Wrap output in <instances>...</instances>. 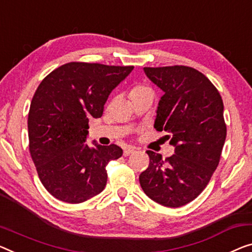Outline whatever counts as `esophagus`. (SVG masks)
Segmentation results:
<instances>
[{
  "label": "esophagus",
  "mask_w": 252,
  "mask_h": 252,
  "mask_svg": "<svg viewBox=\"0 0 252 252\" xmlns=\"http://www.w3.org/2000/svg\"><path fill=\"white\" fill-rule=\"evenodd\" d=\"M134 152H136V149H134L133 147L126 148L125 152H123V156H129V155H131V154H133Z\"/></svg>",
  "instance_id": "obj_1"
}]
</instances>
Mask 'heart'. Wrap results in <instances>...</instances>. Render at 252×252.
<instances>
[{"mask_svg":"<svg viewBox=\"0 0 252 252\" xmlns=\"http://www.w3.org/2000/svg\"><path fill=\"white\" fill-rule=\"evenodd\" d=\"M129 95H130L131 99H134V98H138V97L146 96V95L153 96L154 92H153V89L149 87V86L138 84V85H134L133 87L130 89Z\"/></svg>","mask_w":252,"mask_h":252,"instance_id":"b5f03b06","label":"heart"}]
</instances>
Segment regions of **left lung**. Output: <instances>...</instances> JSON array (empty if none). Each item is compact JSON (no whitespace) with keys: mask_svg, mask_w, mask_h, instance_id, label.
<instances>
[{"mask_svg":"<svg viewBox=\"0 0 252 252\" xmlns=\"http://www.w3.org/2000/svg\"><path fill=\"white\" fill-rule=\"evenodd\" d=\"M164 95L154 127L170 134L175 150L164 160L147 150L149 166L139 176L144 192L157 204L176 208L192 201L208 185L226 138L224 105L219 90L193 67H144Z\"/></svg>","mask_w":252,"mask_h":252,"instance_id":"left-lung-1","label":"left lung"}]
</instances>
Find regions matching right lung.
<instances>
[{"mask_svg": "<svg viewBox=\"0 0 252 252\" xmlns=\"http://www.w3.org/2000/svg\"><path fill=\"white\" fill-rule=\"evenodd\" d=\"M132 65L70 62L40 82L28 114L29 153L40 182L59 200L79 204L104 190L106 165L122 156L116 145L89 147V120L103 115L112 90Z\"/></svg>", "mask_w": 252, "mask_h": 252, "instance_id": "1", "label": "right lung"}]
</instances>
